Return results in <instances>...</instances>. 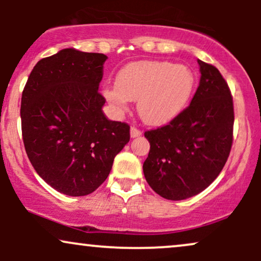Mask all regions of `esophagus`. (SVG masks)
Returning <instances> with one entry per match:
<instances>
[{"label": "esophagus", "mask_w": 261, "mask_h": 261, "mask_svg": "<svg viewBox=\"0 0 261 261\" xmlns=\"http://www.w3.org/2000/svg\"><path fill=\"white\" fill-rule=\"evenodd\" d=\"M130 135H131V137H133V139H134V137L141 136V135H142V133H141L140 128H137V127H135V126H131Z\"/></svg>", "instance_id": "obj_1"}]
</instances>
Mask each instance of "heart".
<instances>
[{"mask_svg":"<svg viewBox=\"0 0 261 261\" xmlns=\"http://www.w3.org/2000/svg\"><path fill=\"white\" fill-rule=\"evenodd\" d=\"M194 74L184 65L168 61H139L127 65L116 76V86L106 85L103 94L119 110L137 100L143 121L162 125L174 119L190 98Z\"/></svg>","mask_w":261,"mask_h":261,"instance_id":"1","label":"heart"}]
</instances>
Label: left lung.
<instances>
[{
    "instance_id": "left-lung-1",
    "label": "left lung",
    "mask_w": 261,
    "mask_h": 261,
    "mask_svg": "<svg viewBox=\"0 0 261 261\" xmlns=\"http://www.w3.org/2000/svg\"><path fill=\"white\" fill-rule=\"evenodd\" d=\"M200 83L190 106L164 126L145 133L146 180L158 195L184 200L205 190L223 169L233 143L229 87L215 66L197 60Z\"/></svg>"
}]
</instances>
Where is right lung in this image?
Wrapping results in <instances>:
<instances>
[{"label": "right lung", "mask_w": 261, "mask_h": 261, "mask_svg": "<svg viewBox=\"0 0 261 261\" xmlns=\"http://www.w3.org/2000/svg\"><path fill=\"white\" fill-rule=\"evenodd\" d=\"M104 54L64 49L41 59L20 103L22 135L32 166L50 187L85 196L103 184L130 141L126 122L108 120L98 92Z\"/></svg>", "instance_id": "right-lung-1"}]
</instances>
